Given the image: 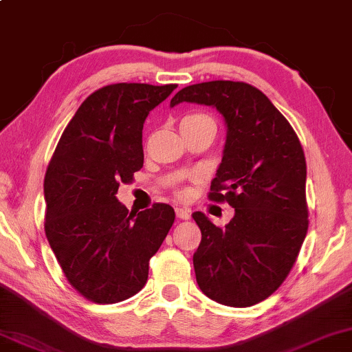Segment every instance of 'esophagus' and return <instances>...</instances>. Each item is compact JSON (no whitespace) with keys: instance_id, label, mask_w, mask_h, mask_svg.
I'll return each mask as SVG.
<instances>
[{"instance_id":"34e87169","label":"esophagus","mask_w":352,"mask_h":352,"mask_svg":"<svg viewBox=\"0 0 352 352\" xmlns=\"http://www.w3.org/2000/svg\"><path fill=\"white\" fill-rule=\"evenodd\" d=\"M175 214H177V217L182 219V220H186V219H190V210H188V209H184V208H177V209H175Z\"/></svg>"}]
</instances>
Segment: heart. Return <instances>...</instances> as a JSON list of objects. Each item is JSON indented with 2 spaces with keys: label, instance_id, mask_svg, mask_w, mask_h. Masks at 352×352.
Returning a JSON list of instances; mask_svg holds the SVG:
<instances>
[{
  "label": "heart",
  "instance_id": "1",
  "mask_svg": "<svg viewBox=\"0 0 352 352\" xmlns=\"http://www.w3.org/2000/svg\"><path fill=\"white\" fill-rule=\"evenodd\" d=\"M204 124H214V120L210 119L208 114H201V112H193V114H186L185 117H182L180 120V130H186L191 127H198V125H204ZM188 191L186 190H177V195L186 196Z\"/></svg>",
  "mask_w": 352,
  "mask_h": 352
}]
</instances>
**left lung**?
Returning a JSON list of instances; mask_svg holds the SVG:
<instances>
[{
    "label": "left lung",
    "mask_w": 352,
    "mask_h": 352,
    "mask_svg": "<svg viewBox=\"0 0 352 352\" xmlns=\"http://www.w3.org/2000/svg\"><path fill=\"white\" fill-rule=\"evenodd\" d=\"M185 101L212 106L223 117L227 140L209 199L235 209L223 228L193 214L201 230L196 282L225 306H254L288 277L306 238L302 146L282 112L250 83H196L182 88L170 107Z\"/></svg>",
    "instance_id": "left-lung-1"
}]
</instances>
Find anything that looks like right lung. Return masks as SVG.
Returning a JSON list of instances; mask_svg holds the SVG:
<instances>
[{"instance_id": "right-lung-1", "label": "right lung", "mask_w": 352, "mask_h": 352, "mask_svg": "<svg viewBox=\"0 0 352 352\" xmlns=\"http://www.w3.org/2000/svg\"><path fill=\"white\" fill-rule=\"evenodd\" d=\"M177 85L114 83L91 93L60 135L45 175V233L65 278L98 304L132 298L175 212H142L116 198L143 167V124Z\"/></svg>"}]
</instances>
